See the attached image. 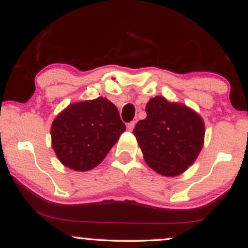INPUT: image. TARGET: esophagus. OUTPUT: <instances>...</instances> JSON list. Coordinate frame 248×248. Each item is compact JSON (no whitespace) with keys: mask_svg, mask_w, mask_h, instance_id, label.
<instances>
[{"mask_svg":"<svg viewBox=\"0 0 248 248\" xmlns=\"http://www.w3.org/2000/svg\"><path fill=\"white\" fill-rule=\"evenodd\" d=\"M134 127H135V121L128 122V124H127V129L128 130H133Z\"/></svg>","mask_w":248,"mask_h":248,"instance_id":"1","label":"esophagus"}]
</instances>
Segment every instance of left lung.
Returning a JSON list of instances; mask_svg holds the SVG:
<instances>
[{
    "mask_svg": "<svg viewBox=\"0 0 248 248\" xmlns=\"http://www.w3.org/2000/svg\"><path fill=\"white\" fill-rule=\"evenodd\" d=\"M147 118L133 133L152 169L164 176L186 171L197 158L204 142V122L183 105L155 96L146 106Z\"/></svg>",
    "mask_w": 248,
    "mask_h": 248,
    "instance_id": "8db88e82",
    "label": "left lung"
}]
</instances>
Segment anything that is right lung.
I'll use <instances>...</instances> for the list:
<instances>
[{"instance_id":"right-lung-1","label":"right lung","mask_w":248,"mask_h":248,"mask_svg":"<svg viewBox=\"0 0 248 248\" xmlns=\"http://www.w3.org/2000/svg\"><path fill=\"white\" fill-rule=\"evenodd\" d=\"M126 126L118 108L106 98L73 104L51 127L52 147L64 166L86 171L106 157Z\"/></svg>"}]
</instances>
